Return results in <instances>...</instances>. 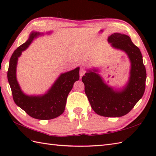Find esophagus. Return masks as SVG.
Segmentation results:
<instances>
[{
    "label": "esophagus",
    "instance_id": "obj_1",
    "mask_svg": "<svg viewBox=\"0 0 156 156\" xmlns=\"http://www.w3.org/2000/svg\"><path fill=\"white\" fill-rule=\"evenodd\" d=\"M85 72H86V69L83 68H81L80 69V78L82 77V76H83L85 74Z\"/></svg>",
    "mask_w": 156,
    "mask_h": 156
}]
</instances>
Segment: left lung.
<instances>
[{
	"label": "left lung",
	"mask_w": 156,
	"mask_h": 156,
	"mask_svg": "<svg viewBox=\"0 0 156 156\" xmlns=\"http://www.w3.org/2000/svg\"><path fill=\"white\" fill-rule=\"evenodd\" d=\"M108 41L114 48L127 53L131 63V76L126 87L114 91L102 80L95 72L89 71L82 78L84 91L96 113L106 117H119L127 115L143 97L145 89L146 70L141 53L129 36L114 33Z\"/></svg>",
	"instance_id": "8db88e82"
}]
</instances>
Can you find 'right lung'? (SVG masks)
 <instances>
[{
  "label": "right lung",
  "mask_w": 156,
  "mask_h": 156,
  "mask_svg": "<svg viewBox=\"0 0 156 156\" xmlns=\"http://www.w3.org/2000/svg\"><path fill=\"white\" fill-rule=\"evenodd\" d=\"M37 35L39 33H31L28 40L13 52L10 59L7 78L15 104L33 118L49 120L59 117L64 112L69 92L74 82L79 80L80 68H76L62 74L48 93L44 96L29 97L23 94L16 79V63L21 52L28 47Z\"/></svg>",
  "instance_id": "obj_1"
}]
</instances>
